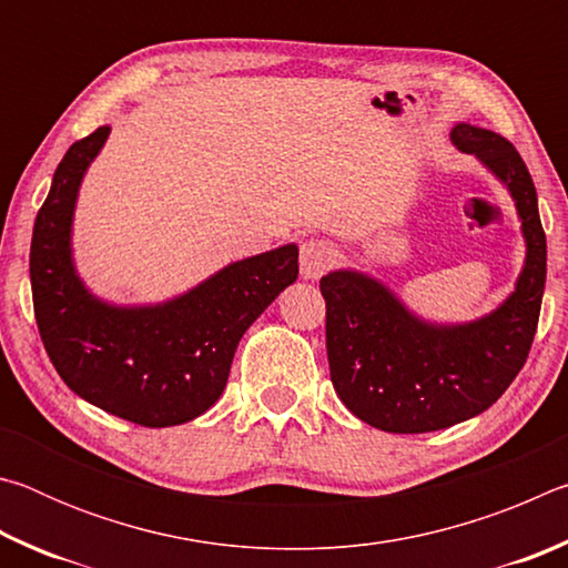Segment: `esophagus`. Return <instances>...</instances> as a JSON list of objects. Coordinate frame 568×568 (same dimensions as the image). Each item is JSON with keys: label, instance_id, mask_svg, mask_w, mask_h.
<instances>
[{"label": "esophagus", "instance_id": "esophagus-1", "mask_svg": "<svg viewBox=\"0 0 568 568\" xmlns=\"http://www.w3.org/2000/svg\"><path fill=\"white\" fill-rule=\"evenodd\" d=\"M297 261H301V275L305 281H318L333 263V247L325 240H305Z\"/></svg>", "mask_w": 568, "mask_h": 568}]
</instances>
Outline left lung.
<instances>
[{"label": "left lung", "instance_id": "obj_1", "mask_svg": "<svg viewBox=\"0 0 568 568\" xmlns=\"http://www.w3.org/2000/svg\"><path fill=\"white\" fill-rule=\"evenodd\" d=\"M450 142L511 195L526 261L514 293L468 323H430L373 275L321 277L331 381L353 416L388 434H428L484 413L504 396L531 351L546 283V235L534 180L511 142L458 122Z\"/></svg>", "mask_w": 568, "mask_h": 568}]
</instances>
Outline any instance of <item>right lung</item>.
<instances>
[{"label":"right lung","mask_w":568,"mask_h":568,"mask_svg":"<svg viewBox=\"0 0 568 568\" xmlns=\"http://www.w3.org/2000/svg\"><path fill=\"white\" fill-rule=\"evenodd\" d=\"M110 128L74 142L34 220L30 277L44 351L77 396L138 426L203 416L223 396L243 333L297 277V245L230 263L155 305H114L82 283L72 257L84 172Z\"/></svg>","instance_id":"right-lung-1"}]
</instances>
